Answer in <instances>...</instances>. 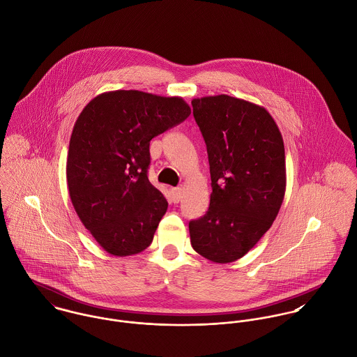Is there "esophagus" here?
<instances>
[{"label":"esophagus","mask_w":357,"mask_h":357,"mask_svg":"<svg viewBox=\"0 0 357 357\" xmlns=\"http://www.w3.org/2000/svg\"><path fill=\"white\" fill-rule=\"evenodd\" d=\"M171 195H172V200L174 203H179L182 200V195H183V190L181 188H174L171 190Z\"/></svg>","instance_id":"1"}]
</instances>
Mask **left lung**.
I'll use <instances>...</instances> for the list:
<instances>
[{"label":"left lung","instance_id":"8db88e82","mask_svg":"<svg viewBox=\"0 0 357 357\" xmlns=\"http://www.w3.org/2000/svg\"><path fill=\"white\" fill-rule=\"evenodd\" d=\"M207 144L211 199L189 222L196 252L215 264L244 257L271 229L285 193L283 137L269 112L229 95L192 100Z\"/></svg>","mask_w":357,"mask_h":357}]
</instances>
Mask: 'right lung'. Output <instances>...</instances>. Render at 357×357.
<instances>
[{"instance_id":"add662e5","label":"right lung","mask_w":357,"mask_h":357,"mask_svg":"<svg viewBox=\"0 0 357 357\" xmlns=\"http://www.w3.org/2000/svg\"><path fill=\"white\" fill-rule=\"evenodd\" d=\"M179 96L110 91L95 96L73 128L66 178L73 207L98 244L114 257L153 241L168 203L147 178L150 141L190 116Z\"/></svg>"}]
</instances>
